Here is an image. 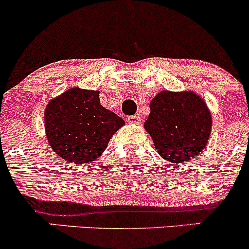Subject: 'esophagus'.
<instances>
[{
	"instance_id": "obj_1",
	"label": "esophagus",
	"mask_w": 249,
	"mask_h": 249,
	"mask_svg": "<svg viewBox=\"0 0 249 249\" xmlns=\"http://www.w3.org/2000/svg\"><path fill=\"white\" fill-rule=\"evenodd\" d=\"M127 121L129 122V124H138L140 122V116H138V115H133V116H128L127 117Z\"/></svg>"
}]
</instances>
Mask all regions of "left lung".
<instances>
[{
    "mask_svg": "<svg viewBox=\"0 0 249 249\" xmlns=\"http://www.w3.org/2000/svg\"><path fill=\"white\" fill-rule=\"evenodd\" d=\"M143 128L158 155L169 163L194 160L206 146L212 115L204 99L193 91H160L150 103Z\"/></svg>",
    "mask_w": 249,
    "mask_h": 249,
    "instance_id": "obj_1",
    "label": "left lung"
}]
</instances>
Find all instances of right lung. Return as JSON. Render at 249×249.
Wrapping results in <instances>:
<instances>
[{
    "mask_svg": "<svg viewBox=\"0 0 249 249\" xmlns=\"http://www.w3.org/2000/svg\"><path fill=\"white\" fill-rule=\"evenodd\" d=\"M45 135L53 152L67 163H92L106 151L112 135L124 124L101 106L99 92L71 87L48 103Z\"/></svg>",
    "mask_w": 249,
    "mask_h": 249,
    "instance_id": "obj_1",
    "label": "right lung"
}]
</instances>
